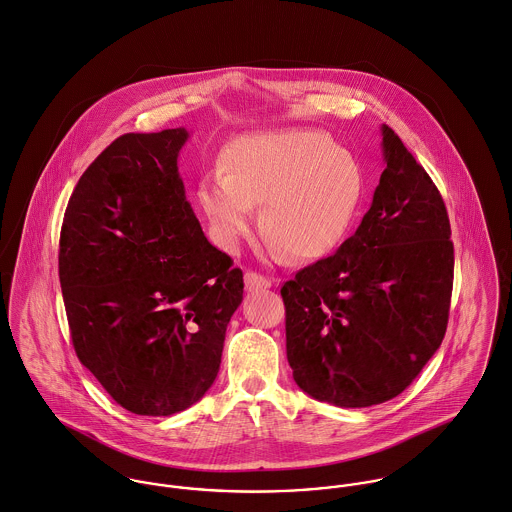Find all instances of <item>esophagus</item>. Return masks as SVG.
I'll list each match as a JSON object with an SVG mask.
<instances>
[{
    "label": "esophagus",
    "mask_w": 512,
    "mask_h": 512,
    "mask_svg": "<svg viewBox=\"0 0 512 512\" xmlns=\"http://www.w3.org/2000/svg\"><path fill=\"white\" fill-rule=\"evenodd\" d=\"M273 283L271 279H267L265 275H259V273H253V271H247L245 273V287L247 291H263V289H269Z\"/></svg>",
    "instance_id": "1"
}]
</instances>
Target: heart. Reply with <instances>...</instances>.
<instances>
[{"label": "heart", "instance_id": "obj_1", "mask_svg": "<svg viewBox=\"0 0 512 512\" xmlns=\"http://www.w3.org/2000/svg\"><path fill=\"white\" fill-rule=\"evenodd\" d=\"M215 243L235 251L259 225L275 251L318 259L348 233L364 196V172L354 154L310 128L243 134L223 152V174L198 186Z\"/></svg>", "mask_w": 512, "mask_h": 512}]
</instances>
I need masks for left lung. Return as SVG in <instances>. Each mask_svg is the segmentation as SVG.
Segmentation results:
<instances>
[{
    "instance_id": "8db88e82",
    "label": "left lung",
    "mask_w": 512,
    "mask_h": 512,
    "mask_svg": "<svg viewBox=\"0 0 512 512\" xmlns=\"http://www.w3.org/2000/svg\"><path fill=\"white\" fill-rule=\"evenodd\" d=\"M386 170L356 233L281 289L287 358L318 402L368 408L400 396L441 346L453 241L439 190L382 126Z\"/></svg>"
}]
</instances>
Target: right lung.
I'll list each match as a JSON object with an SVG mask.
<instances>
[{"mask_svg":"<svg viewBox=\"0 0 512 512\" xmlns=\"http://www.w3.org/2000/svg\"><path fill=\"white\" fill-rule=\"evenodd\" d=\"M186 128L122 134L65 209L59 281L75 352L136 415H172L213 384L243 273L186 200Z\"/></svg>","mask_w":512,"mask_h":512,"instance_id":"right-lung-1","label":"right lung"}]
</instances>
